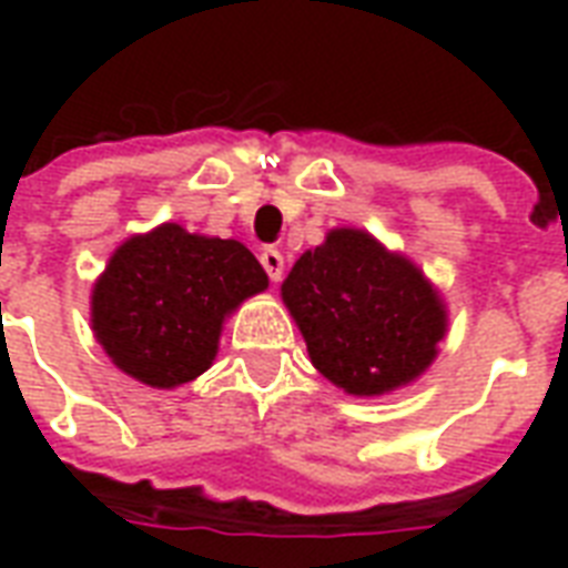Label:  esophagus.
Returning <instances> with one entry per match:
<instances>
[{
	"instance_id": "esophagus-1",
	"label": "esophagus",
	"mask_w": 568,
	"mask_h": 568,
	"mask_svg": "<svg viewBox=\"0 0 568 568\" xmlns=\"http://www.w3.org/2000/svg\"><path fill=\"white\" fill-rule=\"evenodd\" d=\"M258 262H262V267H265L267 276H271V283H280V280H283L285 258H283V253H280V250H274V247L262 250Z\"/></svg>"
}]
</instances>
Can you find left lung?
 I'll return each mask as SVG.
<instances>
[{
  "label": "left lung",
  "mask_w": 568,
  "mask_h": 568,
  "mask_svg": "<svg viewBox=\"0 0 568 568\" xmlns=\"http://www.w3.org/2000/svg\"><path fill=\"white\" fill-rule=\"evenodd\" d=\"M280 294L312 365L354 397L409 386L448 333V306L422 267L356 226L306 250Z\"/></svg>",
  "instance_id": "1"
}]
</instances>
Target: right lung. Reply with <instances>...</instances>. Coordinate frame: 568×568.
Segmentation results:
<instances>
[{
	"label": "right lung",
	"mask_w": 568,
	"mask_h": 568,
	"mask_svg": "<svg viewBox=\"0 0 568 568\" xmlns=\"http://www.w3.org/2000/svg\"><path fill=\"white\" fill-rule=\"evenodd\" d=\"M265 288L241 241L162 223L111 253L91 288V329L120 372L176 388L212 368L226 318Z\"/></svg>",
	"instance_id": "right-lung-1"
}]
</instances>
